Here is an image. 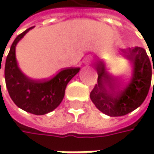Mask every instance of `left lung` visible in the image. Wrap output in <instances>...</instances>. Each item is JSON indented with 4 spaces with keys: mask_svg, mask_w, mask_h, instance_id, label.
<instances>
[{
    "mask_svg": "<svg viewBox=\"0 0 154 154\" xmlns=\"http://www.w3.org/2000/svg\"><path fill=\"white\" fill-rule=\"evenodd\" d=\"M29 29L14 40L5 62L4 78L9 95L17 106L27 113L42 116L59 106L67 83L78 72L73 68H63L41 80H33L25 75L17 66L15 46Z\"/></svg>",
    "mask_w": 154,
    "mask_h": 154,
    "instance_id": "1",
    "label": "left lung"
}]
</instances>
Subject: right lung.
Instances as JSON below:
<instances>
[{
  "label": "right lung",
  "instance_id": "right-lung-1",
  "mask_svg": "<svg viewBox=\"0 0 154 154\" xmlns=\"http://www.w3.org/2000/svg\"><path fill=\"white\" fill-rule=\"evenodd\" d=\"M133 58V71L129 80L123 85L106 83L103 70L98 71V81L91 99L96 107L110 116H122L137 109L144 102L152 81V63L142 48L130 50ZM153 64V63H152ZM154 72V64H153ZM116 85L115 90L112 86Z\"/></svg>",
  "mask_w": 154,
  "mask_h": 154
}]
</instances>
